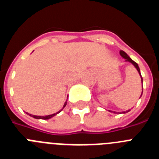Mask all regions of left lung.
<instances>
[{
    "mask_svg": "<svg viewBox=\"0 0 159 159\" xmlns=\"http://www.w3.org/2000/svg\"><path fill=\"white\" fill-rule=\"evenodd\" d=\"M119 53H120V55H121V57H123V58H124V59H126V61H128V62L131 63V64H133V65H134V67H135V68H136V69L138 70V71H139V73L140 76H141V73H140V69H139V65H138V64H137V63H135V62H134V60H132L131 59H130V57H128V55H127V53L125 52L122 51V50H121V51L119 52ZM141 80H142V84H143V78H142V76H141ZM142 95H143V92H142ZM142 95H141V96H142ZM129 111H130V110L127 111H123V113H126V112H128ZM114 113H116V112H115V111H114Z\"/></svg>",
    "mask_w": 159,
    "mask_h": 159,
    "instance_id": "1",
    "label": "left lung"
}]
</instances>
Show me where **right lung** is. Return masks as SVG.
<instances>
[{
  "label": "right lung",
  "instance_id": "right-lung-1",
  "mask_svg": "<svg viewBox=\"0 0 159 159\" xmlns=\"http://www.w3.org/2000/svg\"><path fill=\"white\" fill-rule=\"evenodd\" d=\"M66 105H67V101H66V102H64V107H63V109H64V108L65 107ZM63 109H62V110H63ZM62 110H60V111L57 112V113L52 114V115H49V116H32V115H31V114H29V113H27V114H28V115H29V116H32V117L35 118V119H51V118H52L53 116H56V115H57V114H58V113H60V112L61 111H62Z\"/></svg>",
  "mask_w": 159,
  "mask_h": 159
}]
</instances>
